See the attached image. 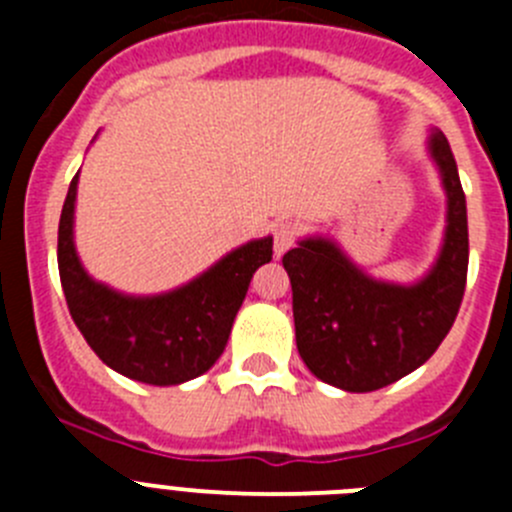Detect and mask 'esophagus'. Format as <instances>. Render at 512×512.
I'll return each mask as SVG.
<instances>
[{
    "label": "esophagus",
    "mask_w": 512,
    "mask_h": 512,
    "mask_svg": "<svg viewBox=\"0 0 512 512\" xmlns=\"http://www.w3.org/2000/svg\"><path fill=\"white\" fill-rule=\"evenodd\" d=\"M271 235H274V251H277V256H282V253L297 241L300 225L292 223V220H279V223L274 225V230H271Z\"/></svg>",
    "instance_id": "1"
}]
</instances>
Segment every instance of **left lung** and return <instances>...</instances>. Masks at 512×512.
<instances>
[{
  "label": "left lung",
  "instance_id": "left-lung-1",
  "mask_svg": "<svg viewBox=\"0 0 512 512\" xmlns=\"http://www.w3.org/2000/svg\"><path fill=\"white\" fill-rule=\"evenodd\" d=\"M431 153L449 197L441 256L425 279L397 287L369 279L325 238L282 256L292 282L297 351L312 374L346 392H374L436 354L459 315L469 266L467 197L443 133Z\"/></svg>",
  "mask_w": 512,
  "mask_h": 512
}]
</instances>
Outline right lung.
<instances>
[{
    "instance_id": "right-lung-1",
    "label": "right lung",
    "mask_w": 512,
    "mask_h": 512,
    "mask_svg": "<svg viewBox=\"0 0 512 512\" xmlns=\"http://www.w3.org/2000/svg\"><path fill=\"white\" fill-rule=\"evenodd\" d=\"M71 179L58 223V274L71 318L94 354L115 372L146 384H182L220 359L253 271L271 261V238L251 241L187 287L158 297H125L97 284L74 251Z\"/></svg>"
}]
</instances>
